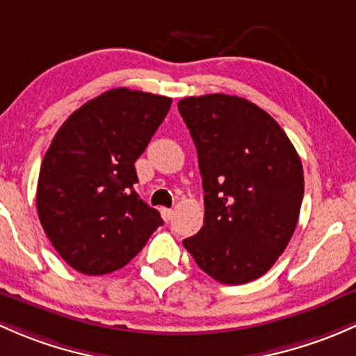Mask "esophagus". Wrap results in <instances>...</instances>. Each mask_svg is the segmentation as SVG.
<instances>
[{
  "mask_svg": "<svg viewBox=\"0 0 356 356\" xmlns=\"http://www.w3.org/2000/svg\"><path fill=\"white\" fill-rule=\"evenodd\" d=\"M161 216H163L164 221H171L173 219V211L171 209H161Z\"/></svg>",
  "mask_w": 356,
  "mask_h": 356,
  "instance_id": "1",
  "label": "esophagus"
}]
</instances>
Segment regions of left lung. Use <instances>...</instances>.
<instances>
[{
	"instance_id": "obj_1",
	"label": "left lung",
	"mask_w": 356,
	"mask_h": 356,
	"mask_svg": "<svg viewBox=\"0 0 356 356\" xmlns=\"http://www.w3.org/2000/svg\"><path fill=\"white\" fill-rule=\"evenodd\" d=\"M199 156L204 226L183 240L197 266L222 284L264 276L284 252L303 199L298 152L276 120L238 96L178 102Z\"/></svg>"
}]
</instances>
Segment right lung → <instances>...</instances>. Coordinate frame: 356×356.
<instances>
[{
  "label": "right lung",
  "mask_w": 356,
  "mask_h": 356,
  "mask_svg": "<svg viewBox=\"0 0 356 356\" xmlns=\"http://www.w3.org/2000/svg\"><path fill=\"white\" fill-rule=\"evenodd\" d=\"M171 99L106 90L68 116L41 164L38 214L68 266L101 276L127 266L163 225L135 192V161L166 118Z\"/></svg>",
  "instance_id": "1"
}]
</instances>
